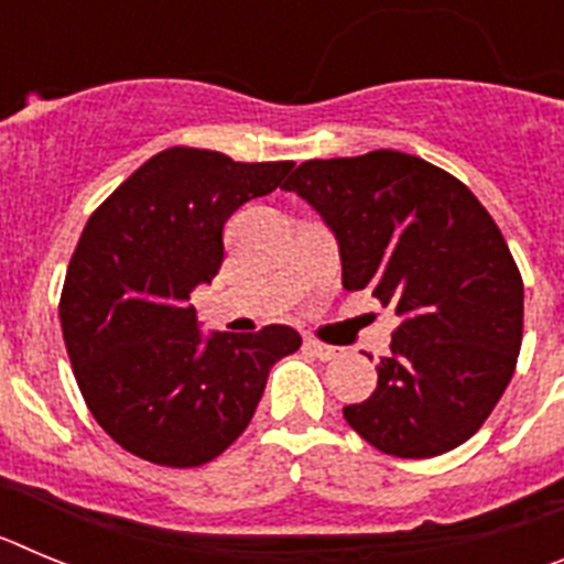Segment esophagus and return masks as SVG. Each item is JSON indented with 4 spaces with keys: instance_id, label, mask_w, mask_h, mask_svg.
Returning <instances> with one entry per match:
<instances>
[{
    "instance_id": "obj_1",
    "label": "esophagus",
    "mask_w": 564,
    "mask_h": 564,
    "mask_svg": "<svg viewBox=\"0 0 564 564\" xmlns=\"http://www.w3.org/2000/svg\"><path fill=\"white\" fill-rule=\"evenodd\" d=\"M305 347L318 358V361H330V358L338 356V347L325 341H316V338H305Z\"/></svg>"
}]
</instances>
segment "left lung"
Listing matches in <instances>:
<instances>
[{
    "label": "left lung",
    "mask_w": 564,
    "mask_h": 564,
    "mask_svg": "<svg viewBox=\"0 0 564 564\" xmlns=\"http://www.w3.org/2000/svg\"><path fill=\"white\" fill-rule=\"evenodd\" d=\"M282 188L333 231L344 291L372 293L398 316L376 392L344 406L347 423L392 457L466 443L522 344V276L491 214L449 172L395 149L305 161Z\"/></svg>",
    "instance_id": "1"
}]
</instances>
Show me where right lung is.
<instances>
[{"label": "right lung", "instance_id": "right-lung-1", "mask_svg": "<svg viewBox=\"0 0 564 564\" xmlns=\"http://www.w3.org/2000/svg\"><path fill=\"white\" fill-rule=\"evenodd\" d=\"M291 169L172 147L84 226L58 305L64 344L93 417L132 455L172 468L223 455L251 423L273 364L299 350L288 325L203 336L188 305L220 271L228 217Z\"/></svg>", "mask_w": 564, "mask_h": 564}]
</instances>
